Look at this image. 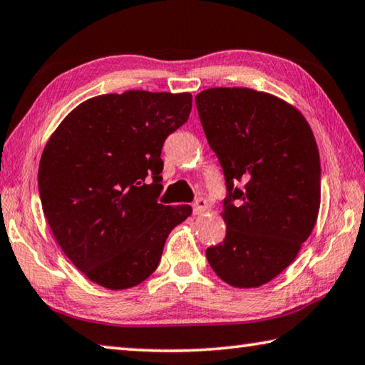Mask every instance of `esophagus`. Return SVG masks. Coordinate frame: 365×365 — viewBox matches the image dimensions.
Returning a JSON list of instances; mask_svg holds the SVG:
<instances>
[{
    "instance_id": "1",
    "label": "esophagus",
    "mask_w": 365,
    "mask_h": 365,
    "mask_svg": "<svg viewBox=\"0 0 365 365\" xmlns=\"http://www.w3.org/2000/svg\"><path fill=\"white\" fill-rule=\"evenodd\" d=\"M192 208H194V215H203V213H205V210H207V200L203 199V197H200V199H197L194 202Z\"/></svg>"
}]
</instances>
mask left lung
I'll list each match as a JSON object with an SVG mask.
<instances>
[{
  "label": "left lung",
  "mask_w": 365,
  "mask_h": 365,
  "mask_svg": "<svg viewBox=\"0 0 365 365\" xmlns=\"http://www.w3.org/2000/svg\"><path fill=\"white\" fill-rule=\"evenodd\" d=\"M208 144L226 178V237L207 248L216 276L257 289L289 267L316 226L321 160L303 113L250 88L195 96Z\"/></svg>",
  "instance_id": "obj_1"
}]
</instances>
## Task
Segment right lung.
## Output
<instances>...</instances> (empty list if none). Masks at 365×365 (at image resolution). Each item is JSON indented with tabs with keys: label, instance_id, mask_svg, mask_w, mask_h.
<instances>
[{
	"label": "right lung",
	"instance_id": "right-lung-1",
	"mask_svg": "<svg viewBox=\"0 0 365 365\" xmlns=\"http://www.w3.org/2000/svg\"><path fill=\"white\" fill-rule=\"evenodd\" d=\"M190 93L125 91L75 107L51 134L38 190L54 239L94 284L125 290L150 276L190 205H162L165 139L186 123Z\"/></svg>",
	"mask_w": 365,
	"mask_h": 365
}]
</instances>
